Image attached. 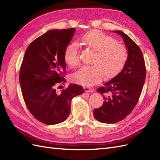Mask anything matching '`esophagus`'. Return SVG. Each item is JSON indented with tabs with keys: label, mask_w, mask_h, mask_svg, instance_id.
Returning <instances> with one entry per match:
<instances>
[{
	"label": "esophagus",
	"mask_w": 160,
	"mask_h": 160,
	"mask_svg": "<svg viewBox=\"0 0 160 160\" xmlns=\"http://www.w3.org/2000/svg\"><path fill=\"white\" fill-rule=\"evenodd\" d=\"M83 89H84L85 92H90V93H92V92H93V89H91V88H89V87L85 86V87H84V88H83Z\"/></svg>",
	"instance_id": "esophagus-1"
}]
</instances>
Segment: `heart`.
<instances>
[{"instance_id": "obj_1", "label": "heart", "mask_w": 160, "mask_h": 160, "mask_svg": "<svg viewBox=\"0 0 160 160\" xmlns=\"http://www.w3.org/2000/svg\"><path fill=\"white\" fill-rule=\"evenodd\" d=\"M81 41L95 53L91 60L92 65L82 66L72 75V80L75 83L92 85L99 82L104 76L107 78L113 77L125 65L128 58L126 48L112 37L99 30H92L83 35ZM64 59L71 67L79 64L76 42H71L66 47Z\"/></svg>"}]
</instances>
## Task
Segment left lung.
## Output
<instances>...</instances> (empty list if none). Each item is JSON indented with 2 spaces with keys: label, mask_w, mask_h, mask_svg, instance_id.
<instances>
[{
  "label": "left lung",
  "mask_w": 160,
  "mask_h": 160,
  "mask_svg": "<svg viewBox=\"0 0 160 160\" xmlns=\"http://www.w3.org/2000/svg\"><path fill=\"white\" fill-rule=\"evenodd\" d=\"M114 32L122 36L128 55L122 71L97 89L104 101L102 107L93 110V116L105 123H118L130 113L138 102L146 77L145 60L139 47L122 31Z\"/></svg>",
  "instance_id": "8db88e82"
}]
</instances>
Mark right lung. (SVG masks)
Wrapping results in <instances>:
<instances>
[{"instance_id":"1","label":"right lung","mask_w":160,"mask_h":160,"mask_svg":"<svg viewBox=\"0 0 160 160\" xmlns=\"http://www.w3.org/2000/svg\"><path fill=\"white\" fill-rule=\"evenodd\" d=\"M75 32V28L48 31L29 45L22 61L19 83L23 98L31 114L47 125L67 119L72 99L84 92L76 84L61 93L56 90L66 81L64 52Z\"/></svg>"}]
</instances>
